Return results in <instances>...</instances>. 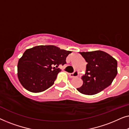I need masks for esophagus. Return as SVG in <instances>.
Returning <instances> with one entry per match:
<instances>
[{
	"label": "esophagus",
	"mask_w": 129,
	"mask_h": 129,
	"mask_svg": "<svg viewBox=\"0 0 129 129\" xmlns=\"http://www.w3.org/2000/svg\"><path fill=\"white\" fill-rule=\"evenodd\" d=\"M78 75H79V73L77 71H75L72 73H69V76L70 78H73V77H77V76H78Z\"/></svg>",
	"instance_id": "34e87169"
}]
</instances>
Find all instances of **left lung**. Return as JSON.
Listing matches in <instances>:
<instances>
[{
	"mask_svg": "<svg viewBox=\"0 0 129 129\" xmlns=\"http://www.w3.org/2000/svg\"><path fill=\"white\" fill-rule=\"evenodd\" d=\"M86 62V73L82 77L83 84L77 90L82 94L93 95L112 84L117 74V60L101 50L79 52Z\"/></svg>",
	"mask_w": 129,
	"mask_h": 129,
	"instance_id": "1",
	"label": "left lung"
}]
</instances>
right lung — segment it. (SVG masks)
<instances>
[{"mask_svg": "<svg viewBox=\"0 0 129 129\" xmlns=\"http://www.w3.org/2000/svg\"><path fill=\"white\" fill-rule=\"evenodd\" d=\"M71 51L53 45L37 46L27 49L17 64V76L22 85L28 91L39 93L51 87L61 71L59 65L66 64ZM56 66L55 67L52 66Z\"/></svg>", "mask_w": 129, "mask_h": 129, "instance_id": "right-lung-1", "label": "right lung"}]
</instances>
